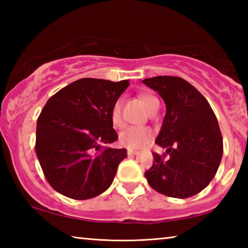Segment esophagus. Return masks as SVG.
Here are the masks:
<instances>
[{
  "label": "esophagus",
  "instance_id": "34e87169",
  "mask_svg": "<svg viewBox=\"0 0 248 248\" xmlns=\"http://www.w3.org/2000/svg\"><path fill=\"white\" fill-rule=\"evenodd\" d=\"M139 152L138 151H133V150H128V155L129 156H133V155H138Z\"/></svg>",
  "mask_w": 248,
  "mask_h": 248
}]
</instances>
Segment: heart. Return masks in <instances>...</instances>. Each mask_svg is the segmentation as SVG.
Returning a JSON list of instances; mask_svg holds the SVG:
<instances>
[{"instance_id":"obj_1","label":"heart","mask_w":248,"mask_h":248,"mask_svg":"<svg viewBox=\"0 0 248 248\" xmlns=\"http://www.w3.org/2000/svg\"><path fill=\"white\" fill-rule=\"evenodd\" d=\"M140 98L143 103L144 107L150 114L153 110L154 107L158 104V100L156 97H154L151 94H142ZM123 104H121V99H117L114 103L110 110V119L114 127L120 128L124 124L123 119ZM153 131L150 128L145 127H130L125 129L124 131L120 133L119 136V143L124 146V148L130 150H140L143 149L144 146L148 145L151 140L153 139Z\"/></svg>"}]
</instances>
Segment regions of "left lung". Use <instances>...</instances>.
Masks as SVG:
<instances>
[{
    "mask_svg": "<svg viewBox=\"0 0 248 248\" xmlns=\"http://www.w3.org/2000/svg\"><path fill=\"white\" fill-rule=\"evenodd\" d=\"M143 82L156 91L166 114L156 144L166 154L153 153L144 175L154 190L173 198L195 196L208 186L219 169L223 140L208 100L190 83L177 77H154Z\"/></svg>",
    "mask_w": 248,
    "mask_h": 248,
    "instance_id": "8db88e82",
    "label": "left lung"
}]
</instances>
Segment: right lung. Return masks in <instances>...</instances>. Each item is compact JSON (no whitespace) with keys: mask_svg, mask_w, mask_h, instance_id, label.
I'll return each instance as SVG.
<instances>
[{"mask_svg":"<svg viewBox=\"0 0 248 248\" xmlns=\"http://www.w3.org/2000/svg\"><path fill=\"white\" fill-rule=\"evenodd\" d=\"M129 81L81 78L49 98L37 120L36 154L59 194L91 199L110 186L125 149L105 148L118 139L110 110Z\"/></svg>","mask_w":248,"mask_h":248,"instance_id":"add662e5","label":"right lung"}]
</instances>
